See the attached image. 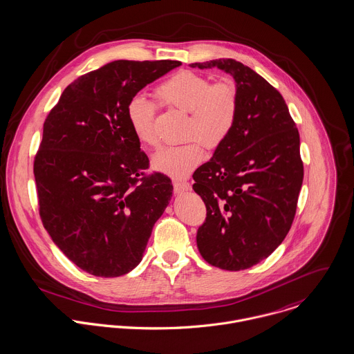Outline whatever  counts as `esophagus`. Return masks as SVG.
I'll return each mask as SVG.
<instances>
[{"mask_svg":"<svg viewBox=\"0 0 354 354\" xmlns=\"http://www.w3.org/2000/svg\"><path fill=\"white\" fill-rule=\"evenodd\" d=\"M189 190H190V183H187V182H175L174 183V192L176 194H180V193H185Z\"/></svg>","mask_w":354,"mask_h":354,"instance_id":"esophagus-1","label":"esophagus"}]
</instances>
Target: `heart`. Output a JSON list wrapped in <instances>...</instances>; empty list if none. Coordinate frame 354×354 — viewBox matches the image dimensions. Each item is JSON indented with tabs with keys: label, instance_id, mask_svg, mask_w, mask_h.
Instances as JSON below:
<instances>
[{
	"label": "heart",
	"instance_id": "heart-1",
	"mask_svg": "<svg viewBox=\"0 0 354 354\" xmlns=\"http://www.w3.org/2000/svg\"><path fill=\"white\" fill-rule=\"evenodd\" d=\"M154 97L162 106L187 112V137L197 138L161 149L153 157V167L171 178H186L204 160L201 142L216 147L231 133L238 113L236 86L228 79L211 83L200 73L179 71L154 88ZM154 116L156 105L145 97L134 95L127 102L126 118L130 129L147 146L157 145Z\"/></svg>",
	"mask_w": 354,
	"mask_h": 354
}]
</instances>
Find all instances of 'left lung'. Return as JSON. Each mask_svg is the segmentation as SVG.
I'll return each mask as SVG.
<instances>
[{
  "instance_id": "1",
  "label": "left lung",
  "mask_w": 354,
  "mask_h": 354,
  "mask_svg": "<svg viewBox=\"0 0 354 354\" xmlns=\"http://www.w3.org/2000/svg\"><path fill=\"white\" fill-rule=\"evenodd\" d=\"M190 67L230 73L238 91L231 133L193 175L207 207L197 246L213 267L248 270L282 243L292 224L304 179L299 134L282 94L252 68L232 59Z\"/></svg>"
}]
</instances>
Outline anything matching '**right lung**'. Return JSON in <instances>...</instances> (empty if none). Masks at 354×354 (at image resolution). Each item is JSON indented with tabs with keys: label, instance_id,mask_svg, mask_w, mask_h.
Instances as JSON below:
<instances>
[{
	"label": "right lung",
	"instance_id": "right-lung-1",
	"mask_svg": "<svg viewBox=\"0 0 354 354\" xmlns=\"http://www.w3.org/2000/svg\"><path fill=\"white\" fill-rule=\"evenodd\" d=\"M179 66L108 63L67 86L44 123L34 160L39 216L57 248L94 277L134 270L171 201V179L145 175L149 158L126 106L146 84Z\"/></svg>",
	"mask_w": 354,
	"mask_h": 354
}]
</instances>
